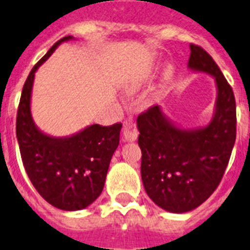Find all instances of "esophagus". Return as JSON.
Segmentation results:
<instances>
[{
  "mask_svg": "<svg viewBox=\"0 0 250 250\" xmlns=\"http://www.w3.org/2000/svg\"><path fill=\"white\" fill-rule=\"evenodd\" d=\"M138 137V129H137V123L134 121L133 117L125 119L123 123V129H122V138L123 141H128V142H133L137 140Z\"/></svg>",
  "mask_w": 250,
  "mask_h": 250,
  "instance_id": "esophagus-1",
  "label": "esophagus"
}]
</instances>
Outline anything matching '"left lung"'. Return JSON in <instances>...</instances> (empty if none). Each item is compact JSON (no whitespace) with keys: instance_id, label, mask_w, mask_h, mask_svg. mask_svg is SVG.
<instances>
[{"instance_id":"1","label":"left lung","mask_w":250,"mask_h":250,"mask_svg":"<svg viewBox=\"0 0 250 250\" xmlns=\"http://www.w3.org/2000/svg\"><path fill=\"white\" fill-rule=\"evenodd\" d=\"M188 68L211 74L218 101L210 125L185 131L171 125L155 104L137 117L141 176L151 200L171 212H186L208 200L229 164L236 137L233 89L208 51L190 44Z\"/></svg>"}]
</instances>
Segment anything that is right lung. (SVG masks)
Returning a JSON list of instances; mask_svg holds the SVG:
<instances>
[{
  "label": "right lung",
  "mask_w": 250,
  "mask_h": 250,
  "mask_svg": "<svg viewBox=\"0 0 250 250\" xmlns=\"http://www.w3.org/2000/svg\"><path fill=\"white\" fill-rule=\"evenodd\" d=\"M70 39L55 42L35 64L23 84L16 117L17 141L30 181L47 203L66 211L84 209L101 195L122 128V123L92 125L69 138H53L35 127L30 112L35 71L62 41Z\"/></svg>",
  "instance_id": "1"
}]
</instances>
